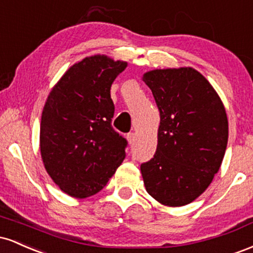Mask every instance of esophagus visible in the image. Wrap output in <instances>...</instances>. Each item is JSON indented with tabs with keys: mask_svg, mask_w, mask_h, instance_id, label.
Masks as SVG:
<instances>
[{
	"mask_svg": "<svg viewBox=\"0 0 253 253\" xmlns=\"http://www.w3.org/2000/svg\"><path fill=\"white\" fill-rule=\"evenodd\" d=\"M135 139H136V136H135V134L133 132L132 133H128V134H127V140H128L129 144L134 143Z\"/></svg>",
	"mask_w": 253,
	"mask_h": 253,
	"instance_id": "34e87169",
	"label": "esophagus"
}]
</instances>
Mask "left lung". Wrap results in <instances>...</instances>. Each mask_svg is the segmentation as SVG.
I'll return each mask as SVG.
<instances>
[{
    "mask_svg": "<svg viewBox=\"0 0 253 253\" xmlns=\"http://www.w3.org/2000/svg\"><path fill=\"white\" fill-rule=\"evenodd\" d=\"M143 80L161 115L155 156L140 165L145 188L162 205H188L220 169L228 139L226 110L210 82L191 68L153 70Z\"/></svg>",
    "mask_w": 253,
    "mask_h": 253,
    "instance_id": "1",
    "label": "left lung"
}]
</instances>
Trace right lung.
Masks as SVG:
<instances>
[{
	"mask_svg": "<svg viewBox=\"0 0 253 253\" xmlns=\"http://www.w3.org/2000/svg\"><path fill=\"white\" fill-rule=\"evenodd\" d=\"M127 63L104 56L72 65L51 90L40 124L45 169L68 195L102 190L123 163L127 140L113 128L110 86Z\"/></svg>",
	"mask_w": 253,
	"mask_h": 253,
	"instance_id": "1",
	"label": "right lung"
}]
</instances>
